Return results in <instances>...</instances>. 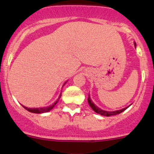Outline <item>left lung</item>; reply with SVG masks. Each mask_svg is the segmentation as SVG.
<instances>
[{
  "instance_id": "left-lung-1",
  "label": "left lung",
  "mask_w": 154,
  "mask_h": 154,
  "mask_svg": "<svg viewBox=\"0 0 154 154\" xmlns=\"http://www.w3.org/2000/svg\"><path fill=\"white\" fill-rule=\"evenodd\" d=\"M88 104H89V106L91 107V109H92L93 110H94L95 112L98 113V114L101 115V116H116V115H118V114H120L121 112H124L126 109H127V107H126V108H124L122 109H120V110H117V111H114V112H107V111H104V110H102L100 109V108H98L97 106H95V105L93 103V102L91 101V100L90 99V97L89 95H88Z\"/></svg>"
}]
</instances>
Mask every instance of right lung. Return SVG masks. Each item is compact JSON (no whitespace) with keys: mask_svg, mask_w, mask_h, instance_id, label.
<instances>
[{"mask_svg":"<svg viewBox=\"0 0 154 154\" xmlns=\"http://www.w3.org/2000/svg\"><path fill=\"white\" fill-rule=\"evenodd\" d=\"M60 97H61V94H60V97L58 98V100H57V101L55 102V103H54L53 105H51L50 106H48V107H42V108H27V107L23 106L24 109H26L27 110H28L29 112H33V113H43V112H48L50 111V110L52 109L53 108H54V106H55L56 104L57 103V102H58L59 99L60 98Z\"/></svg>","mask_w":154,"mask_h":154,"instance_id":"add662e5","label":"right lung"}]
</instances>
